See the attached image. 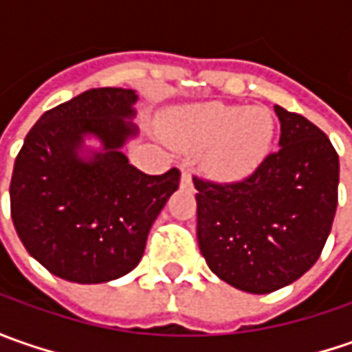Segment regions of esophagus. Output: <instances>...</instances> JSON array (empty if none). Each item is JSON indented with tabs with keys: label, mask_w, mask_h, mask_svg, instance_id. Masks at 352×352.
I'll return each instance as SVG.
<instances>
[{
	"label": "esophagus",
	"mask_w": 352,
	"mask_h": 352,
	"mask_svg": "<svg viewBox=\"0 0 352 352\" xmlns=\"http://www.w3.org/2000/svg\"><path fill=\"white\" fill-rule=\"evenodd\" d=\"M180 186L182 188H192V174L188 170H182V176H180Z\"/></svg>",
	"instance_id": "obj_1"
}]
</instances>
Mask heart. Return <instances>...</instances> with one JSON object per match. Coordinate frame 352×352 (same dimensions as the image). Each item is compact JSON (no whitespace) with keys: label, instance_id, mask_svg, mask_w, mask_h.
<instances>
[{"label":"heart","instance_id":"heart-1","mask_svg":"<svg viewBox=\"0 0 352 352\" xmlns=\"http://www.w3.org/2000/svg\"><path fill=\"white\" fill-rule=\"evenodd\" d=\"M266 107L197 103L170 117L168 141L184 151H206V168L221 180H241L261 166L274 141Z\"/></svg>","mask_w":352,"mask_h":352}]
</instances>
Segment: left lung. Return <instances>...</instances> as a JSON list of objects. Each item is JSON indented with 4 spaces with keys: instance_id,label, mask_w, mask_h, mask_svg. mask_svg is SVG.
Returning <instances> with one entry per match:
<instances>
[{
    "instance_id": "obj_1",
    "label": "left lung",
    "mask_w": 352,
    "mask_h": 352,
    "mask_svg": "<svg viewBox=\"0 0 352 352\" xmlns=\"http://www.w3.org/2000/svg\"><path fill=\"white\" fill-rule=\"evenodd\" d=\"M280 148L249 178H194L197 245L215 276L270 294L305 274L325 247L337 210L339 156L305 117L274 105Z\"/></svg>"
}]
</instances>
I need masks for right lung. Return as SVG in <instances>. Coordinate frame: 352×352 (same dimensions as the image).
Here are the masks:
<instances>
[{
  "mask_svg": "<svg viewBox=\"0 0 352 352\" xmlns=\"http://www.w3.org/2000/svg\"><path fill=\"white\" fill-rule=\"evenodd\" d=\"M137 100L135 89H88L43 113L15 158V231L34 261L62 280L102 284L131 272L178 190V170L148 176L121 151L139 133L131 121Z\"/></svg>",
  "mask_w": 352,
  "mask_h": 352,
  "instance_id": "right-lung-1",
  "label": "right lung"
}]
</instances>
